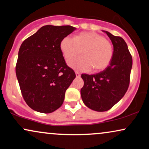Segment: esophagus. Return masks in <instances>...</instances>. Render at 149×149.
I'll list each match as a JSON object with an SVG mask.
<instances>
[{
  "instance_id": "34e87169",
  "label": "esophagus",
  "mask_w": 149,
  "mask_h": 149,
  "mask_svg": "<svg viewBox=\"0 0 149 149\" xmlns=\"http://www.w3.org/2000/svg\"><path fill=\"white\" fill-rule=\"evenodd\" d=\"M75 73H76V77H79L81 76V73H80V72H76Z\"/></svg>"
}]
</instances>
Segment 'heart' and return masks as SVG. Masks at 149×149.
<instances>
[{"instance_id":"obj_1","label":"heart","mask_w":149,"mask_h":149,"mask_svg":"<svg viewBox=\"0 0 149 149\" xmlns=\"http://www.w3.org/2000/svg\"><path fill=\"white\" fill-rule=\"evenodd\" d=\"M60 47L67 60L76 58L83 51L84 56L68 63L72 68L83 72H87L92 68L95 72L104 70L113 58L112 42L96 32H83L75 38L67 36L61 40Z\"/></svg>"}]
</instances>
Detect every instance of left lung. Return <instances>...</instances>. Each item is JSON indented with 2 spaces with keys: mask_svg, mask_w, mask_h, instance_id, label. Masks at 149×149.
<instances>
[{
  "mask_svg": "<svg viewBox=\"0 0 149 149\" xmlns=\"http://www.w3.org/2000/svg\"><path fill=\"white\" fill-rule=\"evenodd\" d=\"M114 47L109 66L95 74H82L84 85L81 89L83 103L93 111H109L124 96L129 87L132 57L125 40L105 31Z\"/></svg>",
  "mask_w": 149,
  "mask_h": 149,
  "instance_id": "1",
  "label": "left lung"
}]
</instances>
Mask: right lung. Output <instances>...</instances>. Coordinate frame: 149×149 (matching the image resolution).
<instances>
[{
  "mask_svg": "<svg viewBox=\"0 0 149 149\" xmlns=\"http://www.w3.org/2000/svg\"><path fill=\"white\" fill-rule=\"evenodd\" d=\"M74 30L71 26H44L20 46L16 76L24 100L34 111L50 113L62 105L76 74L66 64L60 45Z\"/></svg>",
  "mask_w": 149,
  "mask_h": 149,
  "instance_id": "right-lung-1",
  "label": "right lung"
}]
</instances>
